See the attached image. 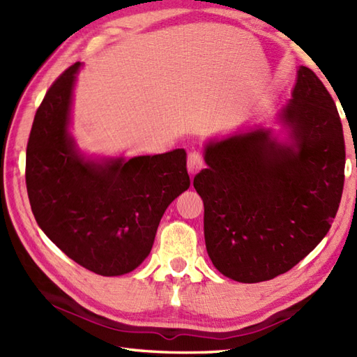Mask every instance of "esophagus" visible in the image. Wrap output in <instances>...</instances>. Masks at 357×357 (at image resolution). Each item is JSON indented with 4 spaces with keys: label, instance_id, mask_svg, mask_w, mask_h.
I'll return each instance as SVG.
<instances>
[{
    "label": "esophagus",
    "instance_id": "1",
    "mask_svg": "<svg viewBox=\"0 0 357 357\" xmlns=\"http://www.w3.org/2000/svg\"><path fill=\"white\" fill-rule=\"evenodd\" d=\"M204 167V159L202 156L198 153V151H190L188 153V158H187V169H188V173L192 174H196L201 169Z\"/></svg>",
    "mask_w": 357,
    "mask_h": 357
}]
</instances>
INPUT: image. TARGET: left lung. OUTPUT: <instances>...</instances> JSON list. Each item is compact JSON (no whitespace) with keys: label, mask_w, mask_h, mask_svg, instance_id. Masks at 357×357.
<instances>
[{"label":"left lung","mask_w":357,"mask_h":357,"mask_svg":"<svg viewBox=\"0 0 357 357\" xmlns=\"http://www.w3.org/2000/svg\"><path fill=\"white\" fill-rule=\"evenodd\" d=\"M288 138L257 127L204 150L193 185L204 201V236L218 271L244 284L291 270L328 233L344 190L345 141L336 104L301 66L278 115Z\"/></svg>","instance_id":"8db88e82"}]
</instances>
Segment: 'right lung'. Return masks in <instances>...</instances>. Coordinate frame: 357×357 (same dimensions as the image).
I'll list each match as a JSON object with an SVG mask.
<instances>
[{"mask_svg": "<svg viewBox=\"0 0 357 357\" xmlns=\"http://www.w3.org/2000/svg\"><path fill=\"white\" fill-rule=\"evenodd\" d=\"M81 63L47 90L30 130L26 185L40 229L58 248L101 276H121L150 255L159 221L190 187L187 153L87 158L69 132Z\"/></svg>", "mask_w": 357, "mask_h": 357, "instance_id": "add662e5", "label": "right lung"}]
</instances>
